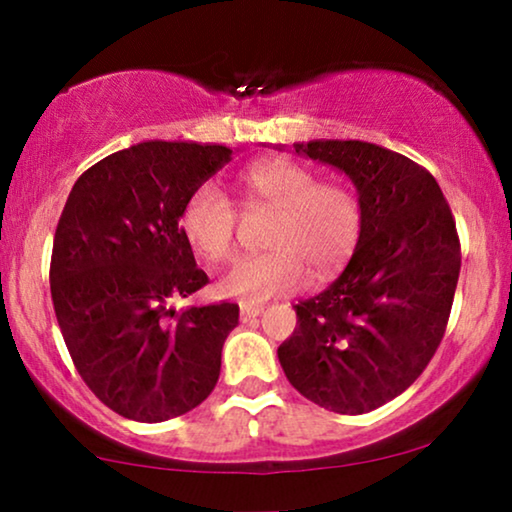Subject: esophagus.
Listing matches in <instances>:
<instances>
[{"label":"esophagus","mask_w":512,"mask_h":512,"mask_svg":"<svg viewBox=\"0 0 512 512\" xmlns=\"http://www.w3.org/2000/svg\"><path fill=\"white\" fill-rule=\"evenodd\" d=\"M261 312H263L261 305H240V319L242 321H254Z\"/></svg>","instance_id":"esophagus-1"}]
</instances>
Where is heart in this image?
Masks as SVG:
<instances>
[{
  "instance_id": "1",
  "label": "heart",
  "mask_w": 512,
  "mask_h": 512,
  "mask_svg": "<svg viewBox=\"0 0 512 512\" xmlns=\"http://www.w3.org/2000/svg\"><path fill=\"white\" fill-rule=\"evenodd\" d=\"M242 209H277L261 256L244 258L228 272L221 296L258 305L289 296L307 282H331L356 254L363 233V205L352 186L321 181V174L296 160L272 158L242 174ZM186 240L209 263L235 256V207L214 184H200L179 216Z\"/></svg>"
}]
</instances>
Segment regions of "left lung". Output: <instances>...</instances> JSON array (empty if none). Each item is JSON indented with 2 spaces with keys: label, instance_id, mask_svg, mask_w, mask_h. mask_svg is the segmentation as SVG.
Returning a JSON list of instances; mask_svg holds the SVG:
<instances>
[{
  "label": "left lung",
  "instance_id": "obj_1",
  "mask_svg": "<svg viewBox=\"0 0 512 512\" xmlns=\"http://www.w3.org/2000/svg\"><path fill=\"white\" fill-rule=\"evenodd\" d=\"M293 149L352 179L363 233L345 272L296 305V331L277 356L312 403L363 415L403 394L443 340L461 268L457 226L438 181L401 153L359 139Z\"/></svg>",
  "mask_w": 512,
  "mask_h": 512
}]
</instances>
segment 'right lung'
<instances>
[{"label": "right lung", "mask_w": 512, "mask_h": 512, "mask_svg": "<svg viewBox=\"0 0 512 512\" xmlns=\"http://www.w3.org/2000/svg\"><path fill=\"white\" fill-rule=\"evenodd\" d=\"M233 149L142 142L76 179L55 228L51 298L62 338L88 389L135 422L186 415L212 394L235 303L188 307L209 279L179 226L195 188Z\"/></svg>", "instance_id": "1"}]
</instances>
